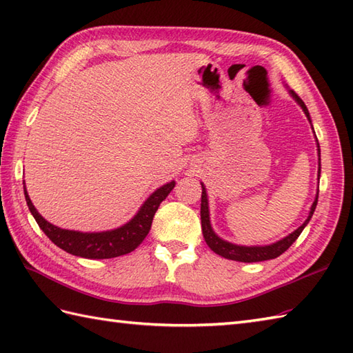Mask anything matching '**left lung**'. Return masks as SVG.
I'll return each mask as SVG.
<instances>
[{"instance_id":"8db88e82","label":"left lung","mask_w":353,"mask_h":353,"mask_svg":"<svg viewBox=\"0 0 353 353\" xmlns=\"http://www.w3.org/2000/svg\"><path fill=\"white\" fill-rule=\"evenodd\" d=\"M290 95L294 99V101L299 104V106L302 108L303 114L308 118V121L311 123V117H310V112L308 108L305 106V103L302 101L301 97H299L294 91H291L288 89ZM312 127V123H311ZM314 130V127H312ZM317 154H319V171H317V179L320 181V171H321V165H320V145L317 142ZM317 199H319V190L316 194V200L312 201L311 209H310V214H308V219L303 221L302 226H299L294 232H291L290 235H287L285 238L279 239V241L272 243L268 245H239V244H234V243H229L226 239L220 238L219 235L215 234L214 229H212V224H211V216H209V201H208V192L205 185L201 183V206H200V219H201V232H203V238L206 244L209 245V249L212 252H215L216 254H220V256L226 258V259H232V261H238V262H259V261H268V259H274L277 256H281V254L290 249V245L296 241L299 238V235L302 234V230L306 228V224L310 223L311 216L316 211V206H317Z\"/></svg>"}]
</instances>
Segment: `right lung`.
<instances>
[{
	"mask_svg": "<svg viewBox=\"0 0 353 353\" xmlns=\"http://www.w3.org/2000/svg\"><path fill=\"white\" fill-rule=\"evenodd\" d=\"M174 181L162 185L161 188H157L152 196L142 203L139 211L134 214L132 220H129L125 224H123V226H119L117 229L103 232H79L57 228L54 224L45 220L43 216L37 212V209L28 197L26 182L24 196L27 206L30 209V212L34 216L36 223L39 224L43 234L57 247H61L66 253L74 254V256L86 259H109L133 252L142 241H144V238L150 232V228H152V221L157 208L162 203V200L167 199L171 190L174 188Z\"/></svg>",
	"mask_w": 353,
	"mask_h": 353,
	"instance_id": "1",
	"label": "right lung"
}]
</instances>
